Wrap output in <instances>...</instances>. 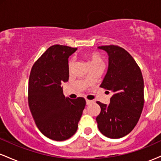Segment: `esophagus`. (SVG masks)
<instances>
[{
	"label": "esophagus",
	"mask_w": 161,
	"mask_h": 161,
	"mask_svg": "<svg viewBox=\"0 0 161 161\" xmlns=\"http://www.w3.org/2000/svg\"><path fill=\"white\" fill-rule=\"evenodd\" d=\"M86 104H90L93 102V101H91V100H88V99H86Z\"/></svg>",
	"instance_id": "obj_1"
}]
</instances>
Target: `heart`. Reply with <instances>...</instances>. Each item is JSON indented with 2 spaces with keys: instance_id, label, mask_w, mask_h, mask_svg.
Instances as JSON below:
<instances>
[{
  "instance_id": "obj_1",
  "label": "heart",
  "mask_w": 161,
  "mask_h": 161,
  "mask_svg": "<svg viewBox=\"0 0 161 161\" xmlns=\"http://www.w3.org/2000/svg\"><path fill=\"white\" fill-rule=\"evenodd\" d=\"M86 57L88 58V62L91 66H97V65H104V61L99 53L96 52H92L87 53ZM75 64V58L74 57H71L68 61V69L69 70L73 67Z\"/></svg>"
}]
</instances>
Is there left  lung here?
<instances>
[{
  "instance_id": "left-lung-1",
  "label": "left lung",
  "mask_w": 161,
  "mask_h": 161,
  "mask_svg": "<svg viewBox=\"0 0 161 161\" xmlns=\"http://www.w3.org/2000/svg\"><path fill=\"white\" fill-rule=\"evenodd\" d=\"M108 53V73L101 88L112 91L109 105L97 101L96 117L100 132L110 138L128 135L137 124L144 106V80L141 69L129 52L117 45L100 46Z\"/></svg>"
}]
</instances>
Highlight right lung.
<instances>
[{
	"mask_svg": "<svg viewBox=\"0 0 161 161\" xmlns=\"http://www.w3.org/2000/svg\"><path fill=\"white\" fill-rule=\"evenodd\" d=\"M76 47L55 45L33 64L29 79L28 101L40 132L54 141L73 136L86 106V100L66 97L61 83L69 79L68 58Z\"/></svg>",
	"mask_w": 161,
	"mask_h": 161,
	"instance_id": "obj_1",
	"label": "right lung"
}]
</instances>
